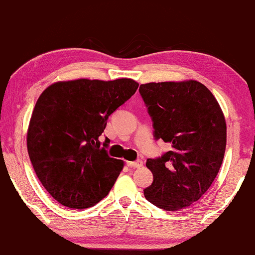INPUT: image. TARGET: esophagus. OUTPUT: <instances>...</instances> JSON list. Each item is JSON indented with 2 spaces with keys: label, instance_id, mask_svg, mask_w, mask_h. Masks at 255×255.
<instances>
[{
  "label": "esophagus",
  "instance_id": "obj_1",
  "mask_svg": "<svg viewBox=\"0 0 255 255\" xmlns=\"http://www.w3.org/2000/svg\"><path fill=\"white\" fill-rule=\"evenodd\" d=\"M142 160H135V162H128V166L131 168H139L142 166Z\"/></svg>",
  "mask_w": 255,
  "mask_h": 255
}]
</instances>
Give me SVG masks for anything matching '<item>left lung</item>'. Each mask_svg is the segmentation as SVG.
Here are the masks:
<instances>
[{"mask_svg": "<svg viewBox=\"0 0 255 255\" xmlns=\"http://www.w3.org/2000/svg\"><path fill=\"white\" fill-rule=\"evenodd\" d=\"M156 139L171 143L162 157L147 159L154 177L143 190L151 204L179 211L197 202L214 181L223 160L227 125L220 105L201 82L141 84Z\"/></svg>", "mask_w": 255, "mask_h": 255, "instance_id": "1", "label": "left lung"}]
</instances>
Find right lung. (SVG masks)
<instances>
[{
	"mask_svg": "<svg viewBox=\"0 0 255 255\" xmlns=\"http://www.w3.org/2000/svg\"><path fill=\"white\" fill-rule=\"evenodd\" d=\"M139 83L78 78L59 81L41 93L28 130L27 150L46 191L61 205L88 209L111 191L122 159L109 157L99 136L108 116L134 95Z\"/></svg>",
	"mask_w": 255,
	"mask_h": 255,
	"instance_id": "1",
	"label": "right lung"
}]
</instances>
